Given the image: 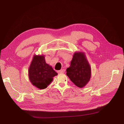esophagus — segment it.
<instances>
[{
    "label": "esophagus",
    "instance_id": "obj_1",
    "mask_svg": "<svg viewBox=\"0 0 124 124\" xmlns=\"http://www.w3.org/2000/svg\"><path fill=\"white\" fill-rule=\"evenodd\" d=\"M64 72H65V69H61L60 70L58 71V73H63Z\"/></svg>",
    "mask_w": 124,
    "mask_h": 124
}]
</instances>
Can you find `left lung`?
<instances>
[{
    "label": "left lung",
    "instance_id": "obj_1",
    "mask_svg": "<svg viewBox=\"0 0 124 124\" xmlns=\"http://www.w3.org/2000/svg\"><path fill=\"white\" fill-rule=\"evenodd\" d=\"M66 72L71 81L77 87L82 88L86 85L91 77V67L84 52H75Z\"/></svg>",
    "mask_w": 124,
    "mask_h": 124
}]
</instances>
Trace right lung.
<instances>
[{
    "label": "right lung",
    "instance_id": "right-lung-1",
    "mask_svg": "<svg viewBox=\"0 0 124 124\" xmlns=\"http://www.w3.org/2000/svg\"><path fill=\"white\" fill-rule=\"evenodd\" d=\"M58 75L50 65L45 61L43 55H34L29 68V78L34 86L40 89L47 88Z\"/></svg>",
    "mask_w": 124,
    "mask_h": 124
}]
</instances>
